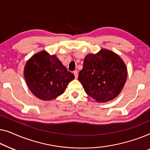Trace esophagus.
Listing matches in <instances>:
<instances>
[{"label": "esophagus", "instance_id": "1", "mask_svg": "<svg viewBox=\"0 0 150 150\" xmlns=\"http://www.w3.org/2000/svg\"><path fill=\"white\" fill-rule=\"evenodd\" d=\"M73 74H74V75H75V77L76 78V79H77V78L78 77V72H77V71H73Z\"/></svg>", "mask_w": 150, "mask_h": 150}]
</instances>
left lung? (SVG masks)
Returning a JSON list of instances; mask_svg holds the SVG:
<instances>
[{
	"mask_svg": "<svg viewBox=\"0 0 150 150\" xmlns=\"http://www.w3.org/2000/svg\"><path fill=\"white\" fill-rule=\"evenodd\" d=\"M126 77L127 69L123 60L107 50L87 55L78 76L86 94L100 103L115 98L123 88Z\"/></svg>",
	"mask_w": 150,
	"mask_h": 150,
	"instance_id": "1",
	"label": "left lung"
}]
</instances>
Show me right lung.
Returning <instances> with one entry per match:
<instances>
[{
  "instance_id": "right-lung-1",
  "label": "right lung",
  "mask_w": 150,
  "mask_h": 150,
  "mask_svg": "<svg viewBox=\"0 0 150 150\" xmlns=\"http://www.w3.org/2000/svg\"><path fill=\"white\" fill-rule=\"evenodd\" d=\"M24 77L34 95L43 100H51L64 92L75 76L63 66L56 56L42 51L26 62Z\"/></svg>"
}]
</instances>
